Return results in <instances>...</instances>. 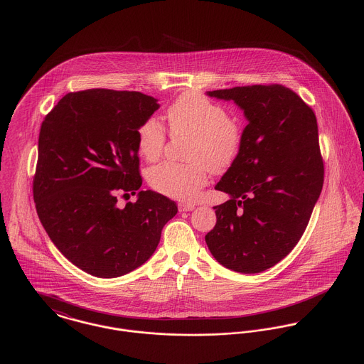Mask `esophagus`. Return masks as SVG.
I'll return each mask as SVG.
<instances>
[{"label": "esophagus", "instance_id": "esophagus-1", "mask_svg": "<svg viewBox=\"0 0 364 364\" xmlns=\"http://www.w3.org/2000/svg\"><path fill=\"white\" fill-rule=\"evenodd\" d=\"M178 208H179V211H191V210L195 208V205H192V203H179Z\"/></svg>", "mask_w": 364, "mask_h": 364}]
</instances>
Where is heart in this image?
Segmentation results:
<instances>
[{
  "label": "heart",
  "instance_id": "b5f03b06",
  "mask_svg": "<svg viewBox=\"0 0 364 364\" xmlns=\"http://www.w3.org/2000/svg\"><path fill=\"white\" fill-rule=\"evenodd\" d=\"M169 130L173 136H191L188 147L189 164L162 162L153 166L147 179L158 193L179 199L193 200L208 183V168L221 172L238 158L244 130L230 117L225 106L196 92L179 95L166 110ZM166 143V130L156 116L143 120L137 129V149L150 162L156 161Z\"/></svg>",
  "mask_w": 364,
  "mask_h": 364
}]
</instances>
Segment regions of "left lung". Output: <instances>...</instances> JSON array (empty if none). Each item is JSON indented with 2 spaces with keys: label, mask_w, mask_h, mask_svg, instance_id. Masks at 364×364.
I'll use <instances>...</instances> for the list:
<instances>
[{
  "label": "left lung",
  "mask_w": 364,
  "mask_h": 364,
  "mask_svg": "<svg viewBox=\"0 0 364 364\" xmlns=\"http://www.w3.org/2000/svg\"><path fill=\"white\" fill-rule=\"evenodd\" d=\"M232 100L248 119L238 158L215 185L231 199L215 208L206 235L211 255L241 273L286 258L303 237L323 185V159L311 106L280 84L208 92Z\"/></svg>",
  "instance_id": "8db88e82"
}]
</instances>
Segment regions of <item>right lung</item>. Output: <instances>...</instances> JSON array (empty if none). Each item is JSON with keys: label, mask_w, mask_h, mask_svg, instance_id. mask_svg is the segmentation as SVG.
Masks as SVG:
<instances>
[{"label": "right lung", "mask_w": 364, "mask_h": 364, "mask_svg": "<svg viewBox=\"0 0 364 364\" xmlns=\"http://www.w3.org/2000/svg\"><path fill=\"white\" fill-rule=\"evenodd\" d=\"M159 105L136 91L87 90L63 97L39 133L33 200L58 251L97 277H119L149 259L173 200L141 191L137 129Z\"/></svg>", "instance_id": "right-lung-1"}]
</instances>
